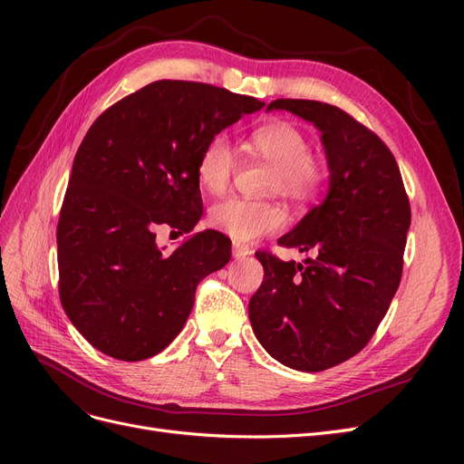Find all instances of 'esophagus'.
<instances>
[{"label": "esophagus", "instance_id": "esophagus-1", "mask_svg": "<svg viewBox=\"0 0 464 464\" xmlns=\"http://www.w3.org/2000/svg\"><path fill=\"white\" fill-rule=\"evenodd\" d=\"M232 256H234V259H246V257L251 256V249H249L247 246H244V244L234 242V246H232Z\"/></svg>", "mask_w": 464, "mask_h": 464}]
</instances>
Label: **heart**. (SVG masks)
I'll return each mask as SVG.
<instances>
[{
  "label": "heart",
  "instance_id": "heart-1",
  "mask_svg": "<svg viewBox=\"0 0 464 464\" xmlns=\"http://www.w3.org/2000/svg\"><path fill=\"white\" fill-rule=\"evenodd\" d=\"M249 147L259 159L275 168L273 191H278L285 199L305 203L317 193L323 179L321 164L310 157V139L296 125L288 121L261 125L251 133ZM236 166L237 154L234 145L228 141V137L217 135L207 143L199 157V184L213 195L227 191ZM208 220L217 230L230 236L236 242H254L265 234L283 228L285 213L275 203L230 198L213 205Z\"/></svg>",
  "mask_w": 464,
  "mask_h": 464
}]
</instances>
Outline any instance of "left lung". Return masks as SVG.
Listing matches in <instances>:
<instances>
[{
    "label": "left lung",
    "mask_w": 464,
    "mask_h": 464,
    "mask_svg": "<svg viewBox=\"0 0 464 464\" xmlns=\"http://www.w3.org/2000/svg\"><path fill=\"white\" fill-rule=\"evenodd\" d=\"M285 110L314 123L325 150L329 188L278 246L314 257L280 261L257 251L263 285L249 300L257 341L298 372H323L353 358L385 317L402 275L411 205L399 166L375 133L341 108L278 98Z\"/></svg>",
    "instance_id": "left-lung-1"
}]
</instances>
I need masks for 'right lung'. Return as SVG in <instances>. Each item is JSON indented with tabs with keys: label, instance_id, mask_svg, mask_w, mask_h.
<instances>
[{
	"label": "right lung",
	"instance_id": "add662e5",
	"mask_svg": "<svg viewBox=\"0 0 464 464\" xmlns=\"http://www.w3.org/2000/svg\"><path fill=\"white\" fill-rule=\"evenodd\" d=\"M263 106L205 82L154 81L91 125L62 205L58 266L63 310L96 350L147 360L184 329L195 288L230 261V240L203 230L166 254L157 230L195 228L203 149Z\"/></svg>",
	"mask_w": 464,
	"mask_h": 464
}]
</instances>
